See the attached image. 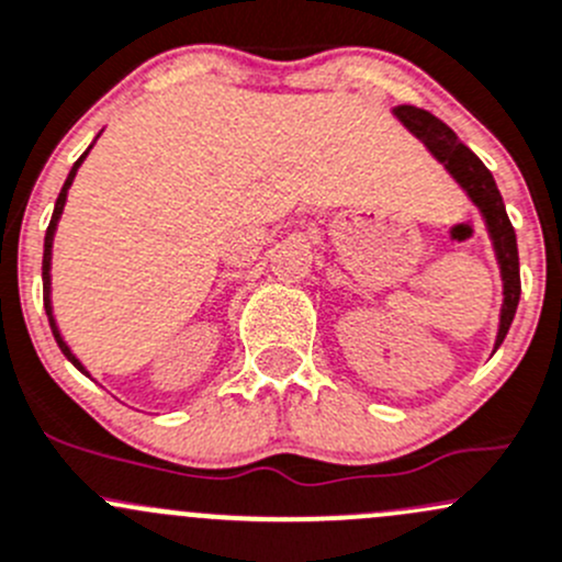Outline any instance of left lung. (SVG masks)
Here are the masks:
<instances>
[{"label": "left lung", "mask_w": 562, "mask_h": 562, "mask_svg": "<svg viewBox=\"0 0 562 562\" xmlns=\"http://www.w3.org/2000/svg\"><path fill=\"white\" fill-rule=\"evenodd\" d=\"M395 114L417 136L419 143L442 161L445 170L461 183V189L470 194V200L481 209L483 220H486L488 236H492L494 252H497L499 274H503V310H499V331L497 342H494V348H499V342L508 335L510 324H514L521 296L519 249H516V233L508 220V211H505L503 194H499L494 176L486 170V165L464 143H459V136L453 134L450 125H445L431 112L417 106H395Z\"/></svg>", "instance_id": "left-lung-1"}]
</instances>
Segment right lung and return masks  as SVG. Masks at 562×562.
<instances>
[{"label": "right lung", "instance_id": "add662e5", "mask_svg": "<svg viewBox=\"0 0 562 562\" xmlns=\"http://www.w3.org/2000/svg\"><path fill=\"white\" fill-rule=\"evenodd\" d=\"M90 148H92V145H90ZM90 148H87L85 154L79 156V161H76V165H74V170H70V172H68V178H65V183H63V192H59L57 203H54V214H52V222H48V227H46V241H43V304H46L48 324H52L54 340H57L59 351H63L65 357H68L70 362H74L76 368H79L81 373H85V375H90V373H87V370H85V364H81L79 359H76L74 353H70L68 342H65V340H63V335H59V329H57V321H54V313H52V244H54V231H57V222H59V216H63L65 200H68V189H70V183H74V178H76V170H79V167H81V161L87 159V154H90Z\"/></svg>", "mask_w": 562, "mask_h": 562}]
</instances>
